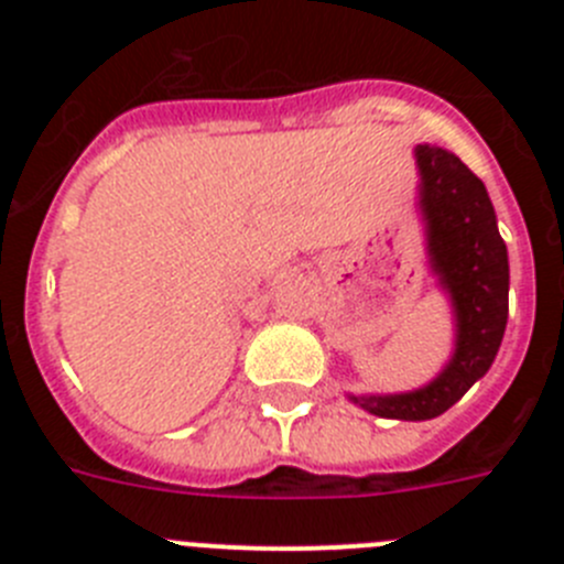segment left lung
I'll return each mask as SVG.
<instances>
[{"mask_svg": "<svg viewBox=\"0 0 564 564\" xmlns=\"http://www.w3.org/2000/svg\"><path fill=\"white\" fill-rule=\"evenodd\" d=\"M415 158L432 265L452 293L457 347L449 367L423 390L352 398L372 415L398 421H430L455 406L488 372L508 322V251L486 186L446 149L423 143Z\"/></svg>", "mask_w": 564, "mask_h": 564, "instance_id": "obj_1", "label": "left lung"}]
</instances>
